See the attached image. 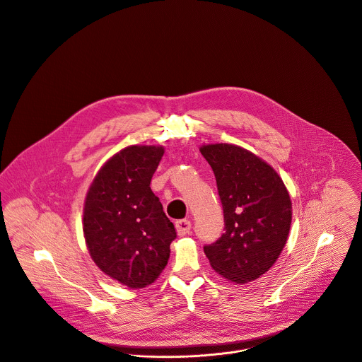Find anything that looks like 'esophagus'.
I'll return each mask as SVG.
<instances>
[{
    "instance_id": "1",
    "label": "esophagus",
    "mask_w": 362,
    "mask_h": 362,
    "mask_svg": "<svg viewBox=\"0 0 362 362\" xmlns=\"http://www.w3.org/2000/svg\"><path fill=\"white\" fill-rule=\"evenodd\" d=\"M176 226V232L179 236H185L190 232V228H192V222L189 219H180V221H176L175 223Z\"/></svg>"
}]
</instances>
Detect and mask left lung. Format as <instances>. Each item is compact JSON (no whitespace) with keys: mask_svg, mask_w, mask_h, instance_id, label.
<instances>
[{"mask_svg":"<svg viewBox=\"0 0 362 362\" xmlns=\"http://www.w3.org/2000/svg\"><path fill=\"white\" fill-rule=\"evenodd\" d=\"M214 170L225 232L204 246L211 267L235 284L262 277L277 262L288 239L292 203L272 165L239 145L200 146Z\"/></svg>","mask_w":362,"mask_h":362,"instance_id":"8db88e82","label":"left lung"}]
</instances>
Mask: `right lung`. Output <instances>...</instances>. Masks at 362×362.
Returning a JSON list of instances; mask_svg holds the SVG:
<instances>
[{
	"label": "right lung",
	"mask_w": 362,
	"mask_h": 362,
	"mask_svg": "<svg viewBox=\"0 0 362 362\" xmlns=\"http://www.w3.org/2000/svg\"><path fill=\"white\" fill-rule=\"evenodd\" d=\"M165 148L129 145L93 177L83 203L88 252L107 277L129 288L152 284L170 255L176 230L149 183Z\"/></svg>",
	"instance_id": "obj_1"
}]
</instances>
